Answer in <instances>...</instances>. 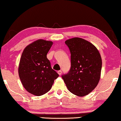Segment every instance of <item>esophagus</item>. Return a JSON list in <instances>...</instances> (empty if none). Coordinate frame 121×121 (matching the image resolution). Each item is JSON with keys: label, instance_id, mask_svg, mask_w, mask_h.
Wrapping results in <instances>:
<instances>
[{"label": "esophagus", "instance_id": "esophagus-1", "mask_svg": "<svg viewBox=\"0 0 121 121\" xmlns=\"http://www.w3.org/2000/svg\"><path fill=\"white\" fill-rule=\"evenodd\" d=\"M58 74H59V75H61V74H62V71H60V70H59V71H58Z\"/></svg>", "mask_w": 121, "mask_h": 121}]
</instances>
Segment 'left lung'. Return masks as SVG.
Masks as SVG:
<instances>
[{"label":"left lung","instance_id":"obj_1","mask_svg":"<svg viewBox=\"0 0 121 121\" xmlns=\"http://www.w3.org/2000/svg\"><path fill=\"white\" fill-rule=\"evenodd\" d=\"M71 52V67L62 76L70 92L78 96H86L98 85L101 75L102 60L98 49L80 38L67 40Z\"/></svg>","mask_w":121,"mask_h":121}]
</instances>
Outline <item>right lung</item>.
Returning a JSON list of instances; mask_svg holds the SVG:
<instances>
[{"label": "right lung", "mask_w": 121, "mask_h": 121, "mask_svg": "<svg viewBox=\"0 0 121 121\" xmlns=\"http://www.w3.org/2000/svg\"><path fill=\"white\" fill-rule=\"evenodd\" d=\"M53 42L39 39L28 45L22 52L18 65V74L22 85L36 96L50 90L59 74L53 70L47 55Z\"/></svg>", "instance_id": "1"}]
</instances>
